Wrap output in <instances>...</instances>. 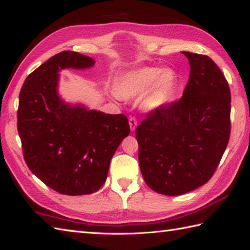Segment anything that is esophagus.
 I'll use <instances>...</instances> for the list:
<instances>
[{"label":"esophagus","mask_w":250,"mask_h":250,"mask_svg":"<svg viewBox=\"0 0 250 250\" xmlns=\"http://www.w3.org/2000/svg\"><path fill=\"white\" fill-rule=\"evenodd\" d=\"M129 125H130V129L132 132H134L136 129V125H138V120H136L134 117H131L129 119Z\"/></svg>","instance_id":"1"}]
</instances>
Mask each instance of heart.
<instances>
[{
    "label": "heart",
    "mask_w": 250,
    "mask_h": 250,
    "mask_svg": "<svg viewBox=\"0 0 250 250\" xmlns=\"http://www.w3.org/2000/svg\"><path fill=\"white\" fill-rule=\"evenodd\" d=\"M178 86L175 72L158 67H141L122 75L116 82V94L121 99H136L144 93L142 106L146 110L163 108L172 100Z\"/></svg>",
    "instance_id": "1"
}]
</instances>
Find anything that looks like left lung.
Wrapping results in <instances>:
<instances>
[{
  "mask_svg": "<svg viewBox=\"0 0 250 250\" xmlns=\"http://www.w3.org/2000/svg\"><path fill=\"white\" fill-rule=\"evenodd\" d=\"M182 53L190 66L182 97L149 111L135 130L145 183L168 196L206 184L231 133V92L226 77L210 57Z\"/></svg>",
  "mask_w": 250,
  "mask_h": 250,
  "instance_id": "8db88e82",
  "label": "left lung"
}]
</instances>
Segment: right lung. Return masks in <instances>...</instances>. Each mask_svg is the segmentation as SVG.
<instances>
[{
	"mask_svg": "<svg viewBox=\"0 0 250 250\" xmlns=\"http://www.w3.org/2000/svg\"><path fill=\"white\" fill-rule=\"evenodd\" d=\"M94 62L77 52L58 53L27 77L19 94L17 129L28 168L48 188L71 196L101 188L111 157L130 133L125 115L72 106L58 95V72Z\"/></svg>",
	"mask_w": 250,
	"mask_h": 250,
	"instance_id": "right-lung-1",
	"label": "right lung"
}]
</instances>
